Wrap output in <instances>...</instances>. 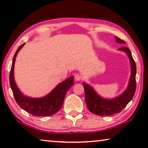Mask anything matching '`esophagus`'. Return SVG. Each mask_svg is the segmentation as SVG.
<instances>
[{
    "label": "esophagus",
    "mask_w": 148,
    "mask_h": 148,
    "mask_svg": "<svg viewBox=\"0 0 148 148\" xmlns=\"http://www.w3.org/2000/svg\"><path fill=\"white\" fill-rule=\"evenodd\" d=\"M74 78H75V80H76V81H79V80H81L82 78V77L80 74H75Z\"/></svg>",
    "instance_id": "34e87169"
}]
</instances>
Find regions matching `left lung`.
<instances>
[{
    "label": "left lung",
    "mask_w": 148,
    "mask_h": 148,
    "mask_svg": "<svg viewBox=\"0 0 148 148\" xmlns=\"http://www.w3.org/2000/svg\"><path fill=\"white\" fill-rule=\"evenodd\" d=\"M116 42L121 44H125L126 42L115 36ZM119 51L125 52L130 60L131 67V74L127 88L120 95L113 99H105L101 97L92 87L85 82L83 86L85 90L86 103L89 111L99 116L112 115L119 113L125 108L129 102L132 99L136 91V66L133 59L132 53L128 47H123L119 48Z\"/></svg>",
    "instance_id": "obj_1"
}]
</instances>
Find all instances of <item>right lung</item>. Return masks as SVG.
<instances>
[{
  "label": "right lung",
  "mask_w": 148,
  "mask_h": 148,
  "mask_svg": "<svg viewBox=\"0 0 148 148\" xmlns=\"http://www.w3.org/2000/svg\"><path fill=\"white\" fill-rule=\"evenodd\" d=\"M24 45L25 43L21 45L16 51L10 72V85L16 101L22 109L32 115L39 116L53 115L61 109L68 90L74 84V76L70 77L58 84L49 94L42 97L34 98L24 95L16 85L14 76L16 56Z\"/></svg>",
  "instance_id": "obj_1"
}]
</instances>
